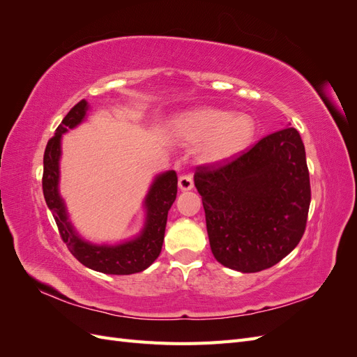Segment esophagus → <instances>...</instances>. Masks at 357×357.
Returning a JSON list of instances; mask_svg holds the SVG:
<instances>
[{"label": "esophagus", "mask_w": 357, "mask_h": 357, "mask_svg": "<svg viewBox=\"0 0 357 357\" xmlns=\"http://www.w3.org/2000/svg\"><path fill=\"white\" fill-rule=\"evenodd\" d=\"M178 188L183 192L192 190L193 189V178H192V176H181L178 178Z\"/></svg>", "instance_id": "1"}]
</instances>
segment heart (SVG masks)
I'll list each match as a JSON object with an SVG mask.
<instances>
[{
	"label": "heart",
	"instance_id": "1",
	"mask_svg": "<svg viewBox=\"0 0 357 357\" xmlns=\"http://www.w3.org/2000/svg\"><path fill=\"white\" fill-rule=\"evenodd\" d=\"M169 135L177 143L201 146L202 162L219 165L252 146L256 123L250 116H238L219 109H199L177 116L169 126Z\"/></svg>",
	"mask_w": 357,
	"mask_h": 357
}]
</instances>
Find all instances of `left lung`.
Returning a JSON list of instances; mask_svg holds the SVG:
<instances>
[{
  "label": "left lung",
  "mask_w": 357,
  "mask_h": 357,
  "mask_svg": "<svg viewBox=\"0 0 357 357\" xmlns=\"http://www.w3.org/2000/svg\"><path fill=\"white\" fill-rule=\"evenodd\" d=\"M195 188L211 252L226 268H271L304 235L311 190L305 147L295 128L262 138L225 164L198 167Z\"/></svg>",
  "instance_id": "left-lung-1"
}]
</instances>
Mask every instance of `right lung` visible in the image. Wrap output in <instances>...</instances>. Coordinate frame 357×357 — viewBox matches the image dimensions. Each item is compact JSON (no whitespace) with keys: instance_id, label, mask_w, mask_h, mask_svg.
I'll return each instance as SVG.
<instances>
[{"instance_id":"1","label":"right lung","mask_w":357,"mask_h":357,"mask_svg":"<svg viewBox=\"0 0 357 357\" xmlns=\"http://www.w3.org/2000/svg\"><path fill=\"white\" fill-rule=\"evenodd\" d=\"M88 112L89 104L86 100L75 104L56 128L55 137L49 139L45 159H43V164H45L43 193H45L46 204L58 225L63 243L80 264L93 271L112 275L142 273L156 261L162 250L168 211L177 197V174L174 169L160 172L150 183L143 201L144 225L137 235L114 244H96L84 240L74 228L67 204L61 197L59 164L62 156V135L83 123Z\"/></svg>"}]
</instances>
